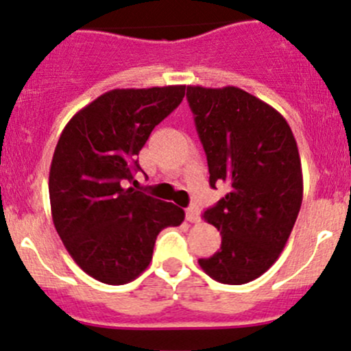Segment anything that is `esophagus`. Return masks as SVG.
Segmentation results:
<instances>
[{"mask_svg":"<svg viewBox=\"0 0 351 351\" xmlns=\"http://www.w3.org/2000/svg\"><path fill=\"white\" fill-rule=\"evenodd\" d=\"M186 220L191 223L200 222V208L197 205H191L186 208Z\"/></svg>","mask_w":351,"mask_h":351,"instance_id":"34e87169","label":"esophagus"}]
</instances>
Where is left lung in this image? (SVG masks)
<instances>
[{
  "label": "left lung",
  "mask_w": 351,
  "mask_h": 351,
  "mask_svg": "<svg viewBox=\"0 0 351 351\" xmlns=\"http://www.w3.org/2000/svg\"><path fill=\"white\" fill-rule=\"evenodd\" d=\"M198 138L208 163L210 186L230 191L204 213L222 245L198 264L222 284L263 276L282 252L302 202L296 139L274 108L239 87L188 86Z\"/></svg>",
  "instance_id": "left-lung-1"
}]
</instances>
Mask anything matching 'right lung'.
I'll return each instance as SVG.
<instances>
[{"label": "right lung", "mask_w": 351, "mask_h": 351, "mask_svg": "<svg viewBox=\"0 0 351 351\" xmlns=\"http://www.w3.org/2000/svg\"><path fill=\"white\" fill-rule=\"evenodd\" d=\"M183 97L185 86L114 88L62 131L49 176L51 217L72 259L97 281L138 278L158 234L185 219L180 206L128 186L151 131Z\"/></svg>", "instance_id": "obj_1"}]
</instances>
